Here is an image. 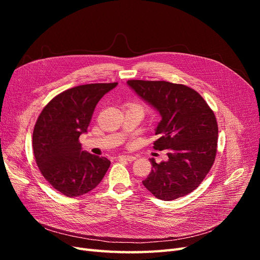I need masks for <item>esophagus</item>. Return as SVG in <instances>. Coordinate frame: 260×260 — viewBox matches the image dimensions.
I'll list each match as a JSON object with an SVG mask.
<instances>
[{
	"label": "esophagus",
	"mask_w": 260,
	"mask_h": 260,
	"mask_svg": "<svg viewBox=\"0 0 260 260\" xmlns=\"http://www.w3.org/2000/svg\"><path fill=\"white\" fill-rule=\"evenodd\" d=\"M120 158L125 159V160H128V161H133V160H136V156H131V155H121V156H120Z\"/></svg>",
	"instance_id": "1"
}]
</instances>
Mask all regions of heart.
<instances>
[{
  "mask_svg": "<svg viewBox=\"0 0 260 260\" xmlns=\"http://www.w3.org/2000/svg\"><path fill=\"white\" fill-rule=\"evenodd\" d=\"M131 106H135V107H137V108H139L141 112L143 113V106H141V105H139V104H132Z\"/></svg>",
  "mask_w": 260,
  "mask_h": 260,
  "instance_id": "1",
  "label": "heart"
}]
</instances>
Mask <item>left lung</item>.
<instances>
[{
	"mask_svg": "<svg viewBox=\"0 0 260 260\" xmlns=\"http://www.w3.org/2000/svg\"><path fill=\"white\" fill-rule=\"evenodd\" d=\"M127 84L159 113L154 148L167 149L168 160L157 164L142 181L157 199L172 201L191 193L215 161L218 124L214 112L195 90L167 81L129 80Z\"/></svg>",
	"mask_w": 260,
	"mask_h": 260,
	"instance_id": "8db88e82",
	"label": "left lung"
}]
</instances>
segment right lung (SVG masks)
I'll return each mask as SVG.
<instances>
[{"instance_id":"right-lung-1","label":"right lung","mask_w":260,"mask_h":260,"mask_svg":"<svg viewBox=\"0 0 260 260\" xmlns=\"http://www.w3.org/2000/svg\"><path fill=\"white\" fill-rule=\"evenodd\" d=\"M117 84H83L61 92L36 122L32 147L38 167L55 190L68 198L95 188L111 166L106 157L82 151L79 137L88 132L99 101Z\"/></svg>"}]
</instances>
